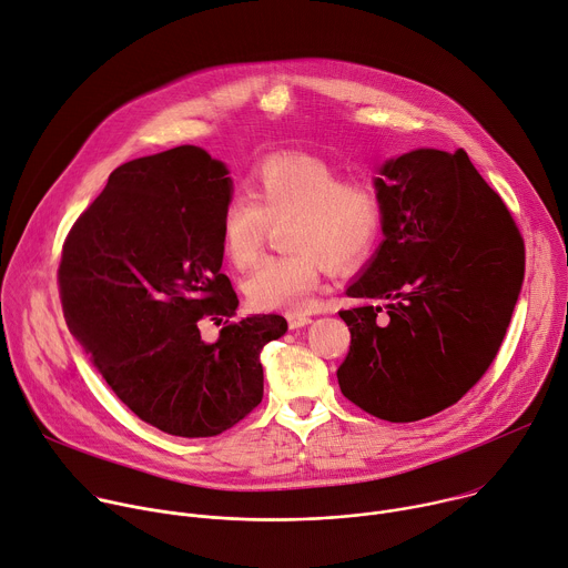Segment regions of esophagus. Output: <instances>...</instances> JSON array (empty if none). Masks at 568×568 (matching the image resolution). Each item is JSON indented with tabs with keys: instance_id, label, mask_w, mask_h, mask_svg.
<instances>
[{
	"instance_id": "34e87169",
	"label": "esophagus",
	"mask_w": 568,
	"mask_h": 568,
	"mask_svg": "<svg viewBox=\"0 0 568 568\" xmlns=\"http://www.w3.org/2000/svg\"><path fill=\"white\" fill-rule=\"evenodd\" d=\"M286 321H288V327H291V329H300V327H306V325L311 323V318H308V316H302V313H288Z\"/></svg>"
}]
</instances>
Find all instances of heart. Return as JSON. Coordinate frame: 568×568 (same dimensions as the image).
<instances>
[{"label":"heart","mask_w":568,"mask_h":568,"mask_svg":"<svg viewBox=\"0 0 568 568\" xmlns=\"http://www.w3.org/2000/svg\"><path fill=\"white\" fill-rule=\"evenodd\" d=\"M382 199L365 180L306 153L264 158L250 178V196L227 201L221 241L227 260L247 268L260 257L271 223L284 230L286 255L260 262L243 282L260 311L302 313L318 304L325 264L347 271L361 264L382 230Z\"/></svg>","instance_id":"1"}]
</instances>
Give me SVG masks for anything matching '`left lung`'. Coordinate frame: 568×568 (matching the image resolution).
<instances>
[{"instance_id": "8db88e82", "label": "left lung", "mask_w": 568, "mask_h": 568, "mask_svg": "<svg viewBox=\"0 0 568 568\" xmlns=\"http://www.w3.org/2000/svg\"><path fill=\"white\" fill-rule=\"evenodd\" d=\"M374 186L386 239L347 288L363 304L341 311L352 343L338 386L374 417L417 422L454 406L496 358L526 247L463 149L404 153L384 164ZM365 298H388L392 321L376 320L382 308Z\"/></svg>"}]
</instances>
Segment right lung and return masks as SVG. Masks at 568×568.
Listing matches in <instances>:
<instances>
[{
    "mask_svg": "<svg viewBox=\"0 0 568 568\" xmlns=\"http://www.w3.org/2000/svg\"><path fill=\"white\" fill-rule=\"evenodd\" d=\"M230 199L225 164L178 146L116 166L62 243L70 332L125 406L178 437L219 435L255 410L260 354L288 327L275 313L234 321L221 273ZM203 317L226 323L216 344L200 338Z\"/></svg>",
    "mask_w": 568,
    "mask_h": 568,
    "instance_id": "1",
    "label": "right lung"
}]
</instances>
